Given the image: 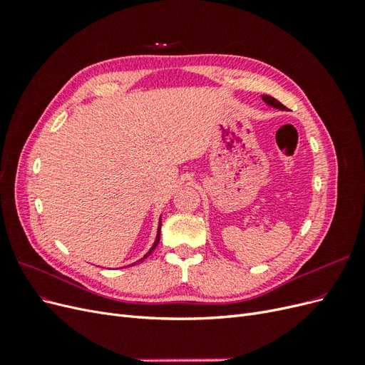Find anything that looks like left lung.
<instances>
[{
	"label": "left lung",
	"instance_id": "left-lung-1",
	"mask_svg": "<svg viewBox=\"0 0 365 365\" xmlns=\"http://www.w3.org/2000/svg\"><path fill=\"white\" fill-rule=\"evenodd\" d=\"M262 101L267 103L268 106H272L275 109H280V111H286V106L282 105L279 101H275V98L271 97V96H262Z\"/></svg>",
	"mask_w": 365,
	"mask_h": 365
}]
</instances>
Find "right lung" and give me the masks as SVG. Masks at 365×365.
<instances>
[{
    "label": "right lung",
    "instance_id": "right-lung-1",
    "mask_svg": "<svg viewBox=\"0 0 365 365\" xmlns=\"http://www.w3.org/2000/svg\"><path fill=\"white\" fill-rule=\"evenodd\" d=\"M160 231H161V217H160V222H158V230H157V237H155V242H153V245L150 247V250L145 254V256H143L138 262H143V260H145L148 256H150V254H152V251L153 250H155L157 248V245H158V242H160ZM137 263V262H135ZM135 263H132V264H135ZM128 267H130V264H128Z\"/></svg>",
    "mask_w": 365,
    "mask_h": 365
}]
</instances>
